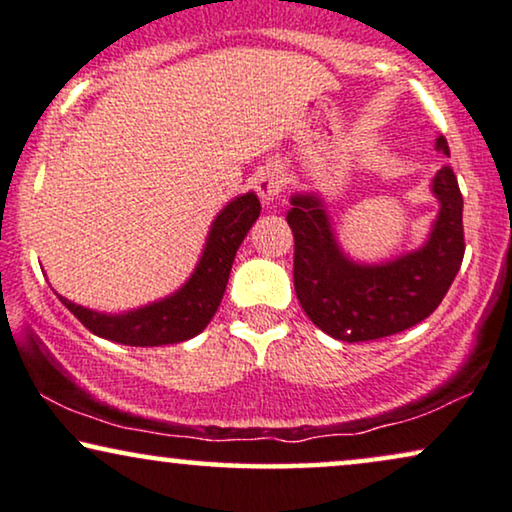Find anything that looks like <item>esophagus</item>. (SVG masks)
Segmentation results:
<instances>
[{
	"mask_svg": "<svg viewBox=\"0 0 512 512\" xmlns=\"http://www.w3.org/2000/svg\"><path fill=\"white\" fill-rule=\"evenodd\" d=\"M283 184H286V179H283V172L278 170L276 165L262 167L255 177L257 196L262 198L264 205H274V200H278V196H281Z\"/></svg>",
	"mask_w": 512,
	"mask_h": 512,
	"instance_id": "obj_1",
	"label": "esophagus"
}]
</instances>
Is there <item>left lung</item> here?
<instances>
[{"label":"left lung","mask_w":512,"mask_h":512,"mask_svg":"<svg viewBox=\"0 0 512 512\" xmlns=\"http://www.w3.org/2000/svg\"><path fill=\"white\" fill-rule=\"evenodd\" d=\"M437 151L449 144L437 137ZM439 215L418 250L383 264L349 260L335 241L326 200L319 193L290 198L288 224L295 236V293L304 314L331 338L366 342L416 326L435 312L461 269L463 196L449 165L432 179Z\"/></svg>","instance_id":"obj_1"}]
</instances>
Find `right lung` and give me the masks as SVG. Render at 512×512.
I'll use <instances>...</instances> for the list:
<instances>
[{
  "label": "right lung",
  "mask_w": 512,
  "mask_h": 512,
  "mask_svg": "<svg viewBox=\"0 0 512 512\" xmlns=\"http://www.w3.org/2000/svg\"><path fill=\"white\" fill-rule=\"evenodd\" d=\"M260 210V200L252 191L231 200L212 222L203 255H200L191 278L165 300L151 302L125 314L94 312V309L80 307L61 295L58 300L80 319L84 328H89L99 338L120 342V345L160 347L196 338L215 316L226 283H229L236 250L241 248L250 226L257 222Z\"/></svg>",
  "instance_id": "1"
}]
</instances>
